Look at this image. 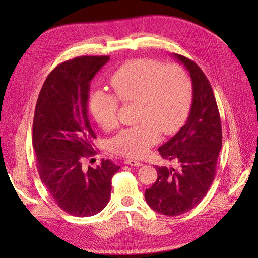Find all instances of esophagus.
Segmentation results:
<instances>
[{
    "mask_svg": "<svg viewBox=\"0 0 258 258\" xmlns=\"http://www.w3.org/2000/svg\"><path fill=\"white\" fill-rule=\"evenodd\" d=\"M124 163L125 164H127V165H131V166H142V163L141 162H139V161H135V160H125L124 161Z\"/></svg>",
    "mask_w": 258,
    "mask_h": 258,
    "instance_id": "obj_1",
    "label": "esophagus"
}]
</instances>
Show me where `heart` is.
Returning <instances> with one entry per match:
<instances>
[{
  "label": "heart",
  "mask_w": 258,
  "mask_h": 258,
  "mask_svg": "<svg viewBox=\"0 0 258 258\" xmlns=\"http://www.w3.org/2000/svg\"><path fill=\"white\" fill-rule=\"evenodd\" d=\"M114 95L96 91L89 101L90 112L103 130L117 123L118 101L136 102L140 124L124 128L109 142V149L118 155L142 157L157 143L160 132L171 134L183 125L191 102L188 74L178 64L163 65L151 58L126 62L111 78Z\"/></svg>",
  "instance_id": "obj_1"
}]
</instances>
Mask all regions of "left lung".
Wrapping results in <instances>:
<instances>
[{
  "label": "left lung",
  "mask_w": 258,
  "mask_h": 258,
  "mask_svg": "<svg viewBox=\"0 0 258 258\" xmlns=\"http://www.w3.org/2000/svg\"><path fill=\"white\" fill-rule=\"evenodd\" d=\"M173 56L188 71L193 101L186 123L158 147L164 160L174 162L176 167L157 166L156 182L145 190L150 207L167 216L188 212L204 199L222 149L221 117L210 82L191 59L179 54Z\"/></svg>",
  "instance_id": "1"
}]
</instances>
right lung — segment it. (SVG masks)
<instances>
[{"instance_id": "right-lung-1", "label": "right lung", "mask_w": 258, "mask_h": 258, "mask_svg": "<svg viewBox=\"0 0 258 258\" xmlns=\"http://www.w3.org/2000/svg\"><path fill=\"white\" fill-rule=\"evenodd\" d=\"M108 56H80L57 65L38 95L33 120V147L41 180L54 202L71 215L93 216L107 205L112 177L119 166L102 160L82 167L96 154L87 116L90 84Z\"/></svg>"}]
</instances>
